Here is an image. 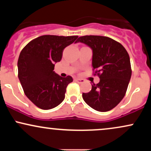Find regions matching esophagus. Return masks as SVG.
I'll use <instances>...</instances> for the list:
<instances>
[{"label":"esophagus","mask_w":151,"mask_h":151,"mask_svg":"<svg viewBox=\"0 0 151 151\" xmlns=\"http://www.w3.org/2000/svg\"><path fill=\"white\" fill-rule=\"evenodd\" d=\"M75 81H77V83H79V84H81V83H83L84 81V79H76Z\"/></svg>","instance_id":"34e87169"}]
</instances>
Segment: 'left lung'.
Wrapping results in <instances>:
<instances>
[{
  "label": "left lung",
  "instance_id": "1",
  "mask_svg": "<svg viewBox=\"0 0 151 151\" xmlns=\"http://www.w3.org/2000/svg\"><path fill=\"white\" fill-rule=\"evenodd\" d=\"M92 50V67L99 77L97 84L83 93L84 101L90 107L105 112L120 103L125 96L131 77L129 55L122 45L108 37L85 35L78 38Z\"/></svg>",
  "mask_w": 151,
  "mask_h": 151
}]
</instances>
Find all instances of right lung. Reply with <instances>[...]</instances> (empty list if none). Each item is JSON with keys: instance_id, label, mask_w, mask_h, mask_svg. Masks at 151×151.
Returning <instances> with one entry per match:
<instances>
[{"instance_id": "add662e5", "label": "right lung", "mask_w": 151, "mask_h": 151, "mask_svg": "<svg viewBox=\"0 0 151 151\" xmlns=\"http://www.w3.org/2000/svg\"><path fill=\"white\" fill-rule=\"evenodd\" d=\"M77 37L42 35L22 50L18 61L19 80L26 96L39 108L53 109L65 99L67 86L73 79L60 77L53 70L64 49Z\"/></svg>"}]
</instances>
